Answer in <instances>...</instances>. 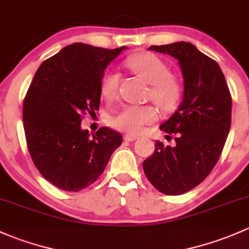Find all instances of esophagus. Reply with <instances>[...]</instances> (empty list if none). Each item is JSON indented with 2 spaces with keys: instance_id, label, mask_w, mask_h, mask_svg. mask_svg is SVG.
I'll return each mask as SVG.
<instances>
[{
  "instance_id": "1",
  "label": "esophagus",
  "mask_w": 249,
  "mask_h": 249,
  "mask_svg": "<svg viewBox=\"0 0 249 249\" xmlns=\"http://www.w3.org/2000/svg\"><path fill=\"white\" fill-rule=\"evenodd\" d=\"M137 139H138L137 135L124 134V140H125V142H134V140H137Z\"/></svg>"
}]
</instances>
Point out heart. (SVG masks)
I'll use <instances>...</instances> for the list:
<instances>
[{
    "label": "heart",
    "instance_id": "heart-1",
    "mask_svg": "<svg viewBox=\"0 0 249 249\" xmlns=\"http://www.w3.org/2000/svg\"><path fill=\"white\" fill-rule=\"evenodd\" d=\"M125 63L132 71L151 84L148 97L160 109L170 111L178 106L181 97V86L178 81L170 75V69L162 58L155 53H142L130 56ZM119 71L115 69L107 71L101 80V92L104 98L114 99L119 93ZM157 119L158 112L152 106H127L110 119V124L116 129L128 134H139L146 125L156 122Z\"/></svg>",
    "mask_w": 249,
    "mask_h": 249
}]
</instances>
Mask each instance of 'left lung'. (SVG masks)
I'll use <instances>...</instances> for the list:
<instances>
[{"mask_svg": "<svg viewBox=\"0 0 249 249\" xmlns=\"http://www.w3.org/2000/svg\"><path fill=\"white\" fill-rule=\"evenodd\" d=\"M148 49L178 61L184 92L175 114L160 125L175 134L176 145L156 142L155 152L143 160V173L156 189L178 196L200 184L218 162L231 124V94L218 63L191 43Z\"/></svg>", "mask_w": 249, "mask_h": 249, "instance_id": "left-lung-1", "label": "left lung"}]
</instances>
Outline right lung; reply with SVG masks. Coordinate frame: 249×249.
I'll return each instance as SVG.
<instances>
[{
  "label": "right lung",
  "instance_id": "obj_1",
  "mask_svg": "<svg viewBox=\"0 0 249 249\" xmlns=\"http://www.w3.org/2000/svg\"><path fill=\"white\" fill-rule=\"evenodd\" d=\"M124 49L68 45L39 66L27 89L22 104L27 148L43 178L62 191L93 183L122 143V135L107 127L89 137L81 121L99 110L102 76Z\"/></svg>",
  "mask_w": 249,
  "mask_h": 249
}]
</instances>
